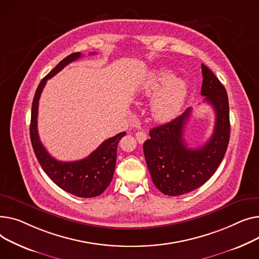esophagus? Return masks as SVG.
Wrapping results in <instances>:
<instances>
[{
	"label": "esophagus",
	"mask_w": 259,
	"mask_h": 259,
	"mask_svg": "<svg viewBox=\"0 0 259 259\" xmlns=\"http://www.w3.org/2000/svg\"><path fill=\"white\" fill-rule=\"evenodd\" d=\"M146 138H147V135L144 132L139 131V132L136 133V139L139 143H143L146 140Z\"/></svg>",
	"instance_id": "esophagus-1"
}]
</instances>
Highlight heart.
I'll list each match as a JSON object with an SVG mask.
<instances>
[{
    "instance_id": "1",
    "label": "heart",
    "mask_w": 259,
    "mask_h": 259,
    "mask_svg": "<svg viewBox=\"0 0 259 259\" xmlns=\"http://www.w3.org/2000/svg\"><path fill=\"white\" fill-rule=\"evenodd\" d=\"M175 78L168 70H159L151 74L141 88V93L145 96H153L160 90L164 89L151 102V113L160 121L170 120L176 117L183 106L188 87L185 80Z\"/></svg>"
}]
</instances>
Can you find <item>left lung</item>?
I'll list each match as a JSON object with an SVG mask.
<instances>
[{
    "label": "left lung",
    "mask_w": 259,
    "mask_h": 259,
    "mask_svg": "<svg viewBox=\"0 0 259 259\" xmlns=\"http://www.w3.org/2000/svg\"><path fill=\"white\" fill-rule=\"evenodd\" d=\"M201 94L215 112V125L210 139L200 148H188L184 128L191 115L188 108L170 122L151 128L143 144L145 161L153 183L164 194L177 196L202 186L223 161L230 139L229 102L225 87L202 64Z\"/></svg>",
    "instance_id": "obj_1"
}]
</instances>
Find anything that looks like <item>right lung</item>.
Here are the masks:
<instances>
[{
	"instance_id": "1",
	"label": "right lung",
	"mask_w": 259,
	"mask_h": 259,
	"mask_svg": "<svg viewBox=\"0 0 259 259\" xmlns=\"http://www.w3.org/2000/svg\"><path fill=\"white\" fill-rule=\"evenodd\" d=\"M81 56L80 52L70 54L41 79L32 102L30 139L42 170L58 187L79 197H94L100 195L110 185L115 171L117 146L126 133H119L112 138L106 139L90 156L73 162L57 161L51 157L41 144L37 133L38 100L46 82L67 65Z\"/></svg>"
}]
</instances>
